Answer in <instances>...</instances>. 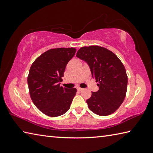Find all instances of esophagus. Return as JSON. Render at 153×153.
Masks as SVG:
<instances>
[{"label":"esophagus","instance_id":"obj_1","mask_svg":"<svg viewBox=\"0 0 153 153\" xmlns=\"http://www.w3.org/2000/svg\"><path fill=\"white\" fill-rule=\"evenodd\" d=\"M77 90H78V91H82V90H83V88H79V87H77Z\"/></svg>","mask_w":153,"mask_h":153}]
</instances>
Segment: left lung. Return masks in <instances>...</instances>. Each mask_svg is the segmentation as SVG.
<instances>
[{
  "instance_id": "1",
  "label": "left lung",
  "mask_w": 153,
  "mask_h": 153,
  "mask_svg": "<svg viewBox=\"0 0 153 153\" xmlns=\"http://www.w3.org/2000/svg\"><path fill=\"white\" fill-rule=\"evenodd\" d=\"M76 56L86 62L92 77L98 82L99 90L92 92L86 100L90 110L100 116L112 114L126 97L128 76L125 67L113 52L99 46L82 47Z\"/></svg>"
}]
</instances>
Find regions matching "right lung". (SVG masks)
Wrapping results in <instances>:
<instances>
[{
    "mask_svg": "<svg viewBox=\"0 0 153 153\" xmlns=\"http://www.w3.org/2000/svg\"><path fill=\"white\" fill-rule=\"evenodd\" d=\"M76 52L74 48L50 49L38 56L30 67L27 84L31 99L46 115L58 117L70 108L77 90L60 86V82Z\"/></svg>",
    "mask_w": 153,
    "mask_h": 153,
    "instance_id": "add662e5",
    "label": "right lung"
}]
</instances>
